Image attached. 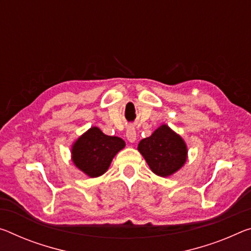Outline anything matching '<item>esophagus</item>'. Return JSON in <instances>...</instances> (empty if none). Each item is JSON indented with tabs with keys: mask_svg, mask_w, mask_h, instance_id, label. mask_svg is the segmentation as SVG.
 Listing matches in <instances>:
<instances>
[{
	"mask_svg": "<svg viewBox=\"0 0 251 251\" xmlns=\"http://www.w3.org/2000/svg\"><path fill=\"white\" fill-rule=\"evenodd\" d=\"M126 138L127 141L130 143H134L136 141V130H135L134 127H128L126 130Z\"/></svg>",
	"mask_w": 251,
	"mask_h": 251,
	"instance_id": "34e87169",
	"label": "esophagus"
}]
</instances>
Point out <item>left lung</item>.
Instances as JSON below:
<instances>
[{
	"mask_svg": "<svg viewBox=\"0 0 251 251\" xmlns=\"http://www.w3.org/2000/svg\"><path fill=\"white\" fill-rule=\"evenodd\" d=\"M137 150L152 172L162 177L177 172L188 157L185 142L168 125L160 126L150 137L143 138Z\"/></svg>",
	"mask_w": 251,
	"mask_h": 251,
	"instance_id": "obj_1",
	"label": "left lung"
}]
</instances>
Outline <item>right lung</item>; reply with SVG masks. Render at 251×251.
Returning a JSON list of instances; mask_svg holds the SVG:
<instances>
[{"mask_svg":"<svg viewBox=\"0 0 251 251\" xmlns=\"http://www.w3.org/2000/svg\"><path fill=\"white\" fill-rule=\"evenodd\" d=\"M125 147L117 136H108L98 127H91L71 147L73 162L90 177H97L108 170L115 155Z\"/></svg>","mask_w":251,"mask_h":251,"instance_id":"add662e5","label":"right lung"}]
</instances>
